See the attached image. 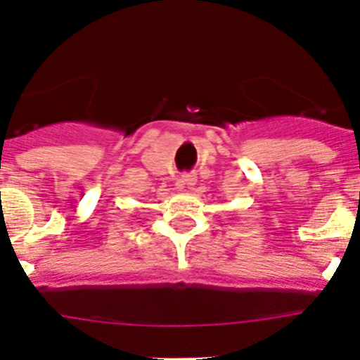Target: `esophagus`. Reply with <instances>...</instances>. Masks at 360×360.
Listing matches in <instances>:
<instances>
[{"label": "esophagus", "instance_id": "esophagus-1", "mask_svg": "<svg viewBox=\"0 0 360 360\" xmlns=\"http://www.w3.org/2000/svg\"><path fill=\"white\" fill-rule=\"evenodd\" d=\"M182 182H184V186L193 187L196 184V174H184Z\"/></svg>", "mask_w": 360, "mask_h": 360}]
</instances>
